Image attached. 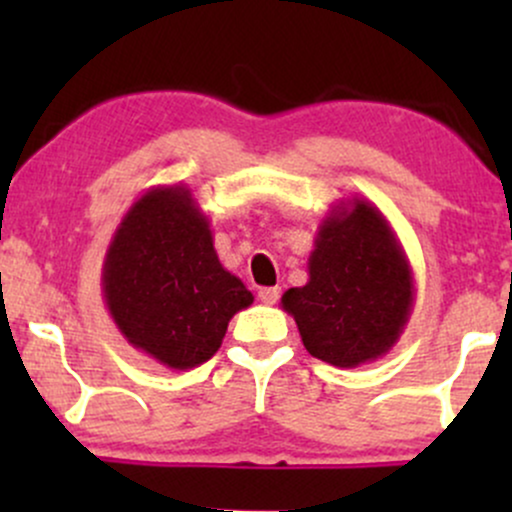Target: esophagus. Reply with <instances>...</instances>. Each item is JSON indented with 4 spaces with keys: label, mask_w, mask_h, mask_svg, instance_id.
Here are the masks:
<instances>
[{
    "label": "esophagus",
    "mask_w": 512,
    "mask_h": 512,
    "mask_svg": "<svg viewBox=\"0 0 512 512\" xmlns=\"http://www.w3.org/2000/svg\"><path fill=\"white\" fill-rule=\"evenodd\" d=\"M279 296H281L279 286H264V289L257 291V298H260L264 305H274L279 301Z\"/></svg>",
    "instance_id": "1"
}]
</instances>
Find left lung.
<instances>
[{"instance_id":"left-lung-1","label":"left lung","mask_w":512,"mask_h":512,"mask_svg":"<svg viewBox=\"0 0 512 512\" xmlns=\"http://www.w3.org/2000/svg\"><path fill=\"white\" fill-rule=\"evenodd\" d=\"M414 274L390 221L368 199L334 204L317 226L308 284L281 296L310 356L337 368L383 358L407 327Z\"/></svg>"}]
</instances>
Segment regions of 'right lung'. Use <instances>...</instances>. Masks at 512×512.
Returning <instances> with one entry per match:
<instances>
[{"mask_svg":"<svg viewBox=\"0 0 512 512\" xmlns=\"http://www.w3.org/2000/svg\"><path fill=\"white\" fill-rule=\"evenodd\" d=\"M101 286L127 344L173 370L209 361L231 317L255 301L219 262L187 185L151 187L129 207L105 252Z\"/></svg>","mask_w":512,"mask_h":512,"instance_id":"right-lung-1","label":"right lung"}]
</instances>
